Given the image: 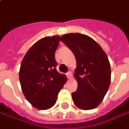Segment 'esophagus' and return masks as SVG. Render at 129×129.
Masks as SVG:
<instances>
[{
    "instance_id": "obj_1",
    "label": "esophagus",
    "mask_w": 129,
    "mask_h": 129,
    "mask_svg": "<svg viewBox=\"0 0 129 129\" xmlns=\"http://www.w3.org/2000/svg\"><path fill=\"white\" fill-rule=\"evenodd\" d=\"M66 76H67V77L68 78V79H70L71 77V76H72V75H71V73L69 71V72H68L67 73H66Z\"/></svg>"
}]
</instances>
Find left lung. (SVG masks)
Wrapping results in <instances>:
<instances>
[{
  "mask_svg": "<svg viewBox=\"0 0 129 129\" xmlns=\"http://www.w3.org/2000/svg\"><path fill=\"white\" fill-rule=\"evenodd\" d=\"M60 40L76 58L74 75L77 89L72 93L75 105L82 110L95 108L103 101L110 84L108 56L94 40L84 34L68 33L61 37Z\"/></svg>",
  "mask_w": 129,
  "mask_h": 129,
  "instance_id": "obj_1",
  "label": "left lung"
}]
</instances>
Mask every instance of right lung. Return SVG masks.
Segmentation results:
<instances>
[{"mask_svg": "<svg viewBox=\"0 0 129 129\" xmlns=\"http://www.w3.org/2000/svg\"><path fill=\"white\" fill-rule=\"evenodd\" d=\"M59 40L58 36L40 39L27 52L21 63L22 91L28 101L39 110H47L55 104L67 80L65 75L56 69L55 52Z\"/></svg>", "mask_w": 129, "mask_h": 129, "instance_id": "add662e5", "label": "right lung"}]
</instances>
